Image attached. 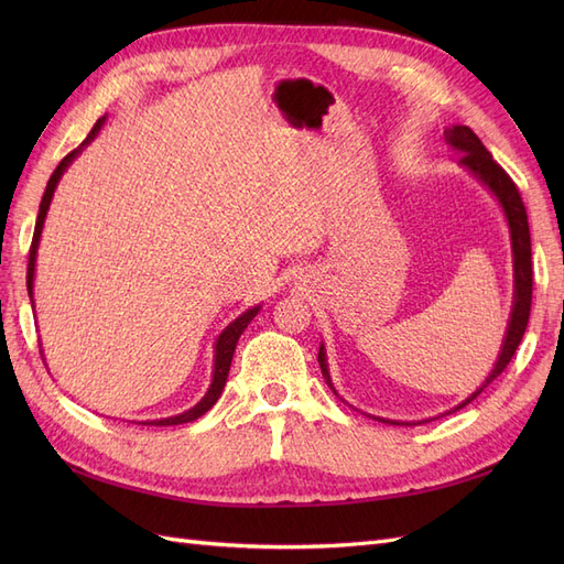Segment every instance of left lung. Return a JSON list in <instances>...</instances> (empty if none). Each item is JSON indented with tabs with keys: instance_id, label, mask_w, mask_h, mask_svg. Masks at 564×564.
<instances>
[{
	"instance_id": "1",
	"label": "left lung",
	"mask_w": 564,
	"mask_h": 564,
	"mask_svg": "<svg viewBox=\"0 0 564 564\" xmlns=\"http://www.w3.org/2000/svg\"><path fill=\"white\" fill-rule=\"evenodd\" d=\"M445 141L458 152V164L466 166L468 172L480 181L487 191L497 197L501 204L503 216L508 220V230H510V249H513V308H510L508 317V329L503 336V346L499 350L497 362H494V369L489 371V377L482 381V386L475 392L458 402L454 409H447L445 414H454L456 409H464L468 402H473L480 392L497 379L501 377V371L508 367V362L513 360V355L520 346V340L524 336L527 322H529V308H532V240H529V224H527V212L522 197L518 193L516 183L510 181V176L503 172V169L494 162L489 155V150L482 145V141L477 139L470 127L456 124L445 129ZM317 362L322 369V377L327 381V386L336 392L332 377H329V365H327V350H324V344H319L317 352ZM338 395V392H336ZM442 414V416H445ZM371 416V414H367ZM377 421L390 423V425H419L423 421H433V419H423V421H392V419H381V416H371Z\"/></svg>"
}]
</instances>
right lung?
<instances>
[{"instance_id":"right-lung-1","label":"right lung","mask_w":564,"mask_h":564,"mask_svg":"<svg viewBox=\"0 0 564 564\" xmlns=\"http://www.w3.org/2000/svg\"><path fill=\"white\" fill-rule=\"evenodd\" d=\"M106 124V117H100L98 122L94 124V129L89 131L87 139L82 141L79 148H75L70 155H65L61 160V164L56 166V172L51 174L48 183H46V191H44V197H42V204H40V214H37V224H35V235H32V247H30V261H28V294H30V303H32V311H35V299H32V289H35V263H37V249H40V237H42V228H44V220H46V212L51 207V199H54V193H56V185L61 181V176L65 174V169L73 164V160L79 155V152L87 148L96 135L100 131V127ZM261 305H253V308H249L247 313H242L237 319H232L228 327L218 334L216 344H214V373H212V386L209 390L204 392V398L187 409V412L183 414H176V416H169V419H158V421H141V425H178V423H191L195 419H199L202 414H207L209 409L216 404V400L220 398V392H224L226 388V381H228V371H230V362H232V352H235V346L237 340H240L242 332L249 327V322L259 315Z\"/></svg>"}]
</instances>
